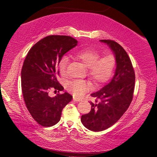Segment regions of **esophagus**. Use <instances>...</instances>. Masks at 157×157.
Returning a JSON list of instances; mask_svg holds the SVG:
<instances>
[{"label": "esophagus", "mask_w": 157, "mask_h": 157, "mask_svg": "<svg viewBox=\"0 0 157 157\" xmlns=\"http://www.w3.org/2000/svg\"><path fill=\"white\" fill-rule=\"evenodd\" d=\"M73 99H74V101H76V102L81 101V99H80V98H76V97H74Z\"/></svg>", "instance_id": "1"}]
</instances>
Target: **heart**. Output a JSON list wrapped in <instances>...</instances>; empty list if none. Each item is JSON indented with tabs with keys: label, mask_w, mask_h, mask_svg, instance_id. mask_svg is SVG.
Returning a JSON list of instances; mask_svg holds the SVG:
<instances>
[{
	"label": "heart",
	"mask_w": 157,
	"mask_h": 157,
	"mask_svg": "<svg viewBox=\"0 0 157 157\" xmlns=\"http://www.w3.org/2000/svg\"><path fill=\"white\" fill-rule=\"evenodd\" d=\"M75 57L88 68V76L96 84L106 82L113 74L116 66V58L112 53L101 56L98 51L91 48H84L74 53ZM69 59L63 56L59 62V68L62 76H66ZM91 89L89 83L77 80L68 83L67 90L76 97H81Z\"/></svg>",
	"instance_id": "b5f03b06"
}]
</instances>
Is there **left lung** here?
I'll return each mask as SVG.
<instances>
[{
  "instance_id": "8db88e82",
  "label": "left lung",
  "mask_w": 157,
  "mask_h": 157,
  "mask_svg": "<svg viewBox=\"0 0 157 157\" xmlns=\"http://www.w3.org/2000/svg\"><path fill=\"white\" fill-rule=\"evenodd\" d=\"M112 50L117 68L114 76L108 84L91 94L95 103L91 111L81 116V123L88 129L101 132L117 122L132 102L135 86V73L127 53L114 40H100Z\"/></svg>"
}]
</instances>
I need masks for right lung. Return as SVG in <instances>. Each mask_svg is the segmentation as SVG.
Returning <instances> with one entry per match:
<instances>
[{
    "instance_id": "1",
    "label": "right lung",
    "mask_w": 157,
    "mask_h": 157,
    "mask_svg": "<svg viewBox=\"0 0 157 157\" xmlns=\"http://www.w3.org/2000/svg\"><path fill=\"white\" fill-rule=\"evenodd\" d=\"M78 41L68 36H46L30 49L21 70V88L28 110L37 123L49 127L60 121L63 109L72 100L67 92L48 96L51 89L63 90L56 78L61 58Z\"/></svg>"
}]
</instances>
